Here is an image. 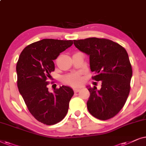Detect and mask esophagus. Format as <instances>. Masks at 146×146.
Wrapping results in <instances>:
<instances>
[{"instance_id": "1", "label": "esophagus", "mask_w": 146, "mask_h": 146, "mask_svg": "<svg viewBox=\"0 0 146 146\" xmlns=\"http://www.w3.org/2000/svg\"><path fill=\"white\" fill-rule=\"evenodd\" d=\"M73 91H74L75 93H77V92H79V91H80V89H77V88H74V89H73Z\"/></svg>"}]
</instances>
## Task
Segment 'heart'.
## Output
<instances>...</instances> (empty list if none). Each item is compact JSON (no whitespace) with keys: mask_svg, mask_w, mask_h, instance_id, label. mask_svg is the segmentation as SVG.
Listing matches in <instances>:
<instances>
[{"mask_svg":"<svg viewBox=\"0 0 146 146\" xmlns=\"http://www.w3.org/2000/svg\"><path fill=\"white\" fill-rule=\"evenodd\" d=\"M64 83L73 87H78L82 84L83 79L78 73H72L63 77Z\"/></svg>","mask_w":146,"mask_h":146,"instance_id":"heart-1","label":"heart"}]
</instances>
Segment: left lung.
<instances>
[{
  "instance_id": "left-lung-1",
  "label": "left lung",
  "mask_w": 146,
  "mask_h": 146,
  "mask_svg": "<svg viewBox=\"0 0 146 146\" xmlns=\"http://www.w3.org/2000/svg\"><path fill=\"white\" fill-rule=\"evenodd\" d=\"M75 46L89 55L91 78L102 81V88L89 87L87 106L93 117L101 120L113 117L123 108L130 91L132 68L126 50L104 38L74 40Z\"/></svg>"
}]
</instances>
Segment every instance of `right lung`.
<instances>
[{
	"mask_svg": "<svg viewBox=\"0 0 146 146\" xmlns=\"http://www.w3.org/2000/svg\"><path fill=\"white\" fill-rule=\"evenodd\" d=\"M72 44L71 40L44 38L27 46L17 61L19 92L31 115L46 125H54L65 117L74 94L67 86L55 89L53 93L47 87L50 73L55 71L53 60Z\"/></svg>",
	"mask_w": 146,
	"mask_h": 146,
	"instance_id": "right-lung-1",
	"label": "right lung"
}]
</instances>
